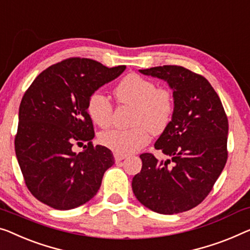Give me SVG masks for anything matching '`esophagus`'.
Returning a JSON list of instances; mask_svg holds the SVG:
<instances>
[{"label": "esophagus", "mask_w": 250, "mask_h": 250, "mask_svg": "<svg viewBox=\"0 0 250 250\" xmlns=\"http://www.w3.org/2000/svg\"><path fill=\"white\" fill-rule=\"evenodd\" d=\"M125 158H126V156H125V155L117 154V152H115V154H114V159H115V162H120V161H122V159H125Z\"/></svg>", "instance_id": "obj_1"}]
</instances>
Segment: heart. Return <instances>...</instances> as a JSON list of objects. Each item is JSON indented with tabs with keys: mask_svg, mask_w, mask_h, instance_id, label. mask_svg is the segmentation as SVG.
<instances>
[{
	"mask_svg": "<svg viewBox=\"0 0 250 250\" xmlns=\"http://www.w3.org/2000/svg\"><path fill=\"white\" fill-rule=\"evenodd\" d=\"M119 104L133 105L130 129H112L100 135V143L121 155L133 154L146 146L152 135H161L173 119L175 100L169 88L157 86L150 78L129 74L113 89ZM91 120L105 129L112 124L113 105L100 92L89 95L86 105Z\"/></svg>",
	"mask_w": 250,
	"mask_h": 250,
	"instance_id": "1",
	"label": "heart"
}]
</instances>
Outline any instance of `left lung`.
<instances>
[{"mask_svg": "<svg viewBox=\"0 0 250 250\" xmlns=\"http://www.w3.org/2000/svg\"><path fill=\"white\" fill-rule=\"evenodd\" d=\"M167 81L175 111L155 148L169 156L159 162L140 155L143 168L132 180L141 204L162 214L184 212L202 202L220 176L228 158V118L221 100L206 77L176 65L140 69Z\"/></svg>", "mask_w": 250, "mask_h": 250, "instance_id": "8db88e82", "label": "left lung"}]
</instances>
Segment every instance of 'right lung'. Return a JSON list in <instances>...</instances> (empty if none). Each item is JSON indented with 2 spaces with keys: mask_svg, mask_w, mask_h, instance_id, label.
Segmentation results:
<instances>
[{
  "mask_svg": "<svg viewBox=\"0 0 250 250\" xmlns=\"http://www.w3.org/2000/svg\"><path fill=\"white\" fill-rule=\"evenodd\" d=\"M125 69L72 57L44 69L25 91L14 148L24 183L40 202L70 210L98 193L114 158L109 148L93 146L87 100ZM84 142L88 145L83 152L72 151Z\"/></svg>",
  "mask_w": 250,
  "mask_h": 250,
  "instance_id": "1",
  "label": "right lung"
}]
</instances>
